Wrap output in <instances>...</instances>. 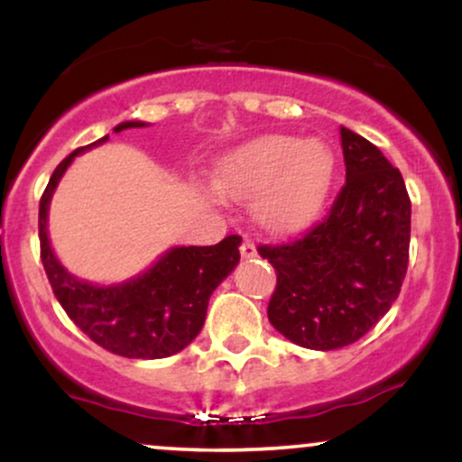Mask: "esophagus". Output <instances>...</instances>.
Returning <instances> with one entry per match:
<instances>
[{
    "label": "esophagus",
    "instance_id": "34e87169",
    "mask_svg": "<svg viewBox=\"0 0 462 462\" xmlns=\"http://www.w3.org/2000/svg\"><path fill=\"white\" fill-rule=\"evenodd\" d=\"M241 256L243 258H254V256H256V245H254V243L249 241V238H245V241L241 243Z\"/></svg>",
    "mask_w": 462,
    "mask_h": 462
}]
</instances>
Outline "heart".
<instances>
[{
	"mask_svg": "<svg viewBox=\"0 0 462 462\" xmlns=\"http://www.w3.org/2000/svg\"><path fill=\"white\" fill-rule=\"evenodd\" d=\"M334 153L323 141L272 134L227 158L221 187L235 195L262 193L261 217L275 230H295L321 210L334 180Z\"/></svg>",
	"mask_w": 462,
	"mask_h": 462,
	"instance_id": "obj_1",
	"label": "heart"
}]
</instances>
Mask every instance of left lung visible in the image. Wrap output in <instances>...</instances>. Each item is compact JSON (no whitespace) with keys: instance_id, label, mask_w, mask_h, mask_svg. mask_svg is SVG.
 <instances>
[{"instance_id":"obj_1","label":"left lung","mask_w":462,"mask_h":462,"mask_svg":"<svg viewBox=\"0 0 462 462\" xmlns=\"http://www.w3.org/2000/svg\"><path fill=\"white\" fill-rule=\"evenodd\" d=\"M346 184L304 236L258 245L278 282L267 317L309 349L356 343L400 295L411 245V198L400 169L356 132L341 128Z\"/></svg>"}]
</instances>
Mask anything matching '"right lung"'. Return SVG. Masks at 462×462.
<instances>
[{"instance_id": "obj_1", "label": "right lung", "mask_w": 462, "mask_h": 462, "mask_svg": "<svg viewBox=\"0 0 462 462\" xmlns=\"http://www.w3.org/2000/svg\"><path fill=\"white\" fill-rule=\"evenodd\" d=\"M143 125L141 121H124L115 132ZM106 139L78 147L51 173L39 204L41 261L56 300L91 341L125 358H167L199 334L210 295L241 261V236L230 235L217 245L169 249L153 267L124 284L97 286L69 273L47 238L50 199L73 158Z\"/></svg>"}]
</instances>
